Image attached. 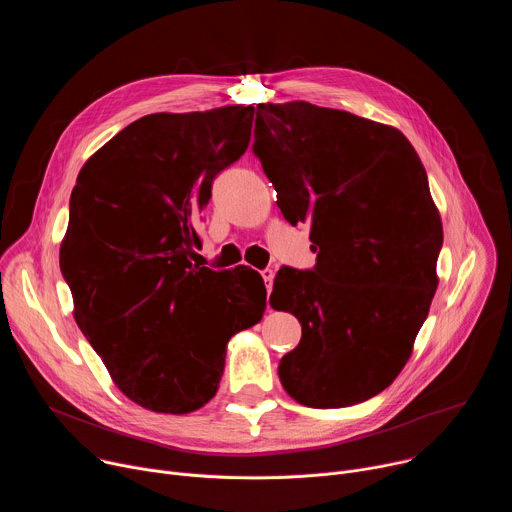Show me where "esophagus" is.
<instances>
[{
	"label": "esophagus",
	"mask_w": 512,
	"mask_h": 512,
	"mask_svg": "<svg viewBox=\"0 0 512 512\" xmlns=\"http://www.w3.org/2000/svg\"><path fill=\"white\" fill-rule=\"evenodd\" d=\"M261 275H263V279H265V287H267V291L271 294V289H273V277H275V271L273 269H263L261 271Z\"/></svg>",
	"instance_id": "obj_1"
}]
</instances>
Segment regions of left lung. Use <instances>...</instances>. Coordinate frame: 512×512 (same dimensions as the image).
Returning <instances> with one entry per match:
<instances>
[{
  "mask_svg": "<svg viewBox=\"0 0 512 512\" xmlns=\"http://www.w3.org/2000/svg\"><path fill=\"white\" fill-rule=\"evenodd\" d=\"M253 154L291 225L310 223L314 269L281 267L269 304L302 324L283 389L316 409L387 389L437 289L442 218L425 168L395 127L306 101L259 103Z\"/></svg>",
  "mask_w": 512,
  "mask_h": 512,
  "instance_id": "obj_1",
  "label": "left lung"
}]
</instances>
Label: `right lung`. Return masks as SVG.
<instances>
[{"mask_svg": "<svg viewBox=\"0 0 512 512\" xmlns=\"http://www.w3.org/2000/svg\"><path fill=\"white\" fill-rule=\"evenodd\" d=\"M255 109L145 115L95 152L70 194L60 271L75 320L133 403L182 415L221 383L231 336L265 312L263 277L190 263L216 174L249 145Z\"/></svg>", "mask_w": 512, "mask_h": 512, "instance_id": "1", "label": "right lung"}]
</instances>
